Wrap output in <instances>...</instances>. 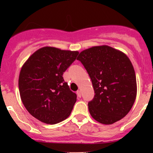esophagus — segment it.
Masks as SVG:
<instances>
[{"instance_id":"1","label":"esophagus","mask_w":153,"mask_h":153,"mask_svg":"<svg viewBox=\"0 0 153 153\" xmlns=\"http://www.w3.org/2000/svg\"><path fill=\"white\" fill-rule=\"evenodd\" d=\"M76 94H77L78 97H81V91H80V90H77V91H76Z\"/></svg>"}]
</instances>
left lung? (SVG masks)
I'll return each instance as SVG.
<instances>
[{
  "instance_id": "left-lung-1",
  "label": "left lung",
  "mask_w": 153,
  "mask_h": 153,
  "mask_svg": "<svg viewBox=\"0 0 153 153\" xmlns=\"http://www.w3.org/2000/svg\"><path fill=\"white\" fill-rule=\"evenodd\" d=\"M95 93L88 107L97 122L109 125L123 118L136 100L135 70L129 57L106 45L90 47L79 53Z\"/></svg>"
}]
</instances>
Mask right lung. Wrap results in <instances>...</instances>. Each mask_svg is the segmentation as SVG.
Here are the masks:
<instances>
[{
	"instance_id": "1",
	"label": "right lung",
	"mask_w": 153,
	"mask_h": 153,
	"mask_svg": "<svg viewBox=\"0 0 153 153\" xmlns=\"http://www.w3.org/2000/svg\"><path fill=\"white\" fill-rule=\"evenodd\" d=\"M78 54V51L44 47L21 67L18 80L21 100L30 114L42 123H58L71 113L76 94L64 82L63 74Z\"/></svg>"
}]
</instances>
